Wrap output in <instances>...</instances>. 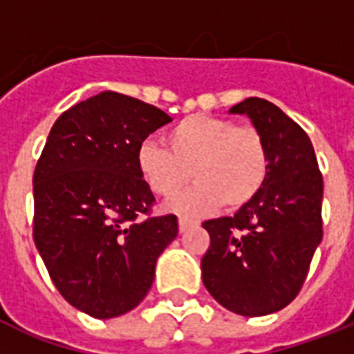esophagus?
<instances>
[{"label":"esophagus","mask_w":354,"mask_h":354,"mask_svg":"<svg viewBox=\"0 0 354 354\" xmlns=\"http://www.w3.org/2000/svg\"><path fill=\"white\" fill-rule=\"evenodd\" d=\"M178 224H180V232H187L189 227L194 226L196 222L189 221V218H185V216H180V221H178Z\"/></svg>","instance_id":"esophagus-1"}]
</instances>
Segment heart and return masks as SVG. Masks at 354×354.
Returning a JSON list of instances; mask_svg holds the SVG:
<instances>
[{
  "label": "heart",
  "instance_id": "1",
  "mask_svg": "<svg viewBox=\"0 0 354 354\" xmlns=\"http://www.w3.org/2000/svg\"><path fill=\"white\" fill-rule=\"evenodd\" d=\"M163 141L167 149L154 141L139 147V171L152 193L163 198L176 196L193 176L196 185L171 204L182 213H205L221 204L241 209L261 193L268 178L263 133L236 127L232 119L189 115Z\"/></svg>",
  "mask_w": 354,
  "mask_h": 354
}]
</instances>
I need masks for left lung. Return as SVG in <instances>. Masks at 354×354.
<instances>
[{
	"label": "left lung",
	"instance_id": "8db88e82",
	"mask_svg": "<svg viewBox=\"0 0 354 354\" xmlns=\"http://www.w3.org/2000/svg\"><path fill=\"white\" fill-rule=\"evenodd\" d=\"M230 113L263 133L268 178L235 215L202 224L211 236L202 281L222 307L252 318L285 308L301 290L324 235V178L307 132L281 108L250 97Z\"/></svg>",
	"mask_w": 354,
	"mask_h": 354
}]
</instances>
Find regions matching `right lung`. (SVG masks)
<instances>
[{"label":"right lung","mask_w":354,"mask_h":354,"mask_svg":"<svg viewBox=\"0 0 354 354\" xmlns=\"http://www.w3.org/2000/svg\"><path fill=\"white\" fill-rule=\"evenodd\" d=\"M171 121L102 91L57 119L36 163L35 244L64 299L93 318L138 307L178 235L176 215H150L156 198L138 165L145 139Z\"/></svg>","instance_id":"add662e5"}]
</instances>
